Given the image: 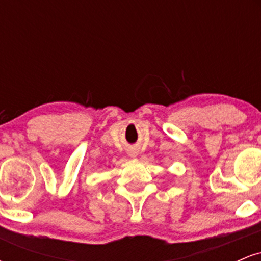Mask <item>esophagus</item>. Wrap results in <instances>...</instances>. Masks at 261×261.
Segmentation results:
<instances>
[{"mask_svg":"<svg viewBox=\"0 0 261 261\" xmlns=\"http://www.w3.org/2000/svg\"><path fill=\"white\" fill-rule=\"evenodd\" d=\"M131 155H133V157H135V155H134V154H131Z\"/></svg>","mask_w":261,"mask_h":261,"instance_id":"esophagus-1","label":"esophagus"}]
</instances>
